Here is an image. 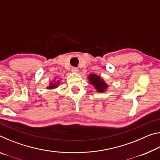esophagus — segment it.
I'll use <instances>...</instances> for the list:
<instances>
[{"mask_svg": "<svg viewBox=\"0 0 160 160\" xmlns=\"http://www.w3.org/2000/svg\"><path fill=\"white\" fill-rule=\"evenodd\" d=\"M71 71H72V72H78V68H75V67L72 68H71Z\"/></svg>", "mask_w": 160, "mask_h": 160, "instance_id": "esophagus-1", "label": "esophagus"}]
</instances>
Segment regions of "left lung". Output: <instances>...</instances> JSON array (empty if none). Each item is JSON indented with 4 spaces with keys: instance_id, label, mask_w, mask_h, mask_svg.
I'll return each instance as SVG.
<instances>
[{
    "instance_id": "8db88e82",
    "label": "left lung",
    "mask_w": 160,
    "mask_h": 160,
    "mask_svg": "<svg viewBox=\"0 0 160 160\" xmlns=\"http://www.w3.org/2000/svg\"><path fill=\"white\" fill-rule=\"evenodd\" d=\"M88 79L90 83L94 87V88L99 92H103L108 88V85L105 83L104 80L102 79V78L99 75H97L96 74H90L89 75Z\"/></svg>"
}]
</instances>
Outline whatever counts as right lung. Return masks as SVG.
Masks as SVG:
<instances>
[{"label": "right lung", "instance_id": "add662e5", "mask_svg": "<svg viewBox=\"0 0 160 160\" xmlns=\"http://www.w3.org/2000/svg\"><path fill=\"white\" fill-rule=\"evenodd\" d=\"M59 84V80H57L55 83H53V82H51L50 83V86L48 87L47 89H54L56 88H57L58 85Z\"/></svg>", "mask_w": 160, "mask_h": 160}]
</instances>
